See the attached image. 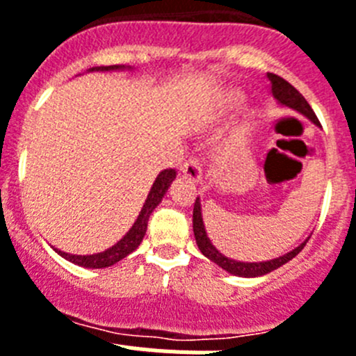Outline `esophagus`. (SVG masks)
Instances as JSON below:
<instances>
[{"label":"esophagus","instance_id":"34e87169","mask_svg":"<svg viewBox=\"0 0 356 356\" xmlns=\"http://www.w3.org/2000/svg\"><path fill=\"white\" fill-rule=\"evenodd\" d=\"M181 172H184L185 178L193 181H200L201 176H203V171H201V165L197 163V160H187V162L181 165Z\"/></svg>","mask_w":356,"mask_h":356}]
</instances>
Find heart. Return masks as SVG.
Returning a JSON list of instances; mask_svg holds the SVG:
<instances>
[{"label": "heart", "mask_w": 356, "mask_h": 356, "mask_svg": "<svg viewBox=\"0 0 356 356\" xmlns=\"http://www.w3.org/2000/svg\"><path fill=\"white\" fill-rule=\"evenodd\" d=\"M242 102H244V94L238 92V90H232V92L225 94V97H222V102H221V106H222V110H234V108H237Z\"/></svg>", "instance_id": "heart-1"}]
</instances>
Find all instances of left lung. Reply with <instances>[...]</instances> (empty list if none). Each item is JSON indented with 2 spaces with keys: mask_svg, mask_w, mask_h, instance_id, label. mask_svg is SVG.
Wrapping results in <instances>:
<instances>
[{
  "mask_svg": "<svg viewBox=\"0 0 356 356\" xmlns=\"http://www.w3.org/2000/svg\"><path fill=\"white\" fill-rule=\"evenodd\" d=\"M267 78L271 81V92L273 96H275L276 102H278V105L285 106V108L289 110H294V112L301 114L303 118H307L308 121H312L316 127H321L316 114H314L312 106L308 105L307 99H305L289 81H285L284 78H280L278 74H273V72H267ZM193 229L194 237H196V244L197 248H200L201 253L205 254L209 260H212L213 264H217L221 269H225L226 273H229V275L234 276H241V278H259V276L269 275V273H273L275 269H278V267H282L284 264H287L289 260L294 259L296 254L303 250L305 244L308 242V238H305L301 244H298V246L292 251H289V253L282 254V257H276V259L271 260H264V262H241V260L229 259V257L222 254L221 251L213 246L209 234H207L205 222H203V213H201L200 197H197L196 203H194Z\"/></svg>",
  "mask_w": 356,
  "mask_h": 356,
  "instance_id": "1",
  "label": "left lung"
}]
</instances>
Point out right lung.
Instances as JSON below:
<instances>
[{
    "label": "right lung",
    "instance_id": "1",
    "mask_svg": "<svg viewBox=\"0 0 356 356\" xmlns=\"http://www.w3.org/2000/svg\"><path fill=\"white\" fill-rule=\"evenodd\" d=\"M110 72V71H134V67L130 65H99V67H90L87 72ZM176 178V171L175 169H163V171L159 172V176L155 178L153 185H151L149 193H147L146 201H144L143 209H140L139 216L135 219L134 226L128 229L127 234L122 235L121 241H118L112 248L108 250L102 251V253H94V254H72V253H65V251L53 250L56 253L64 257L65 260L69 262L76 264V266L87 267V269H103V267H110L118 264L119 260H122L124 257L135 251L137 248L140 246V242H143L144 235H146L147 229V221H149L151 212L160 205V201L162 197L165 196L168 193L169 185L172 184V180Z\"/></svg>",
    "mask_w": 356,
    "mask_h": 356
}]
</instances>
